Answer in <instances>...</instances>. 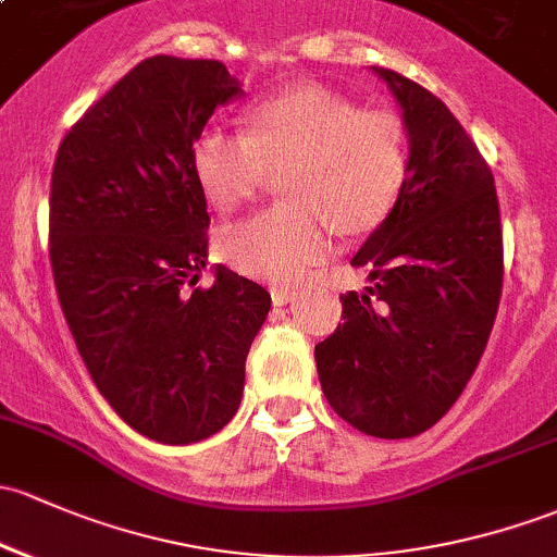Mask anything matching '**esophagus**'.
Wrapping results in <instances>:
<instances>
[{"label": "esophagus", "instance_id": "obj_1", "mask_svg": "<svg viewBox=\"0 0 557 557\" xmlns=\"http://www.w3.org/2000/svg\"><path fill=\"white\" fill-rule=\"evenodd\" d=\"M271 297H273V305H289L297 297V292L284 289V286H273Z\"/></svg>", "mask_w": 557, "mask_h": 557}]
</instances>
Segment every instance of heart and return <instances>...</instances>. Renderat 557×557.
I'll return each instance as SVG.
<instances>
[{"mask_svg":"<svg viewBox=\"0 0 557 557\" xmlns=\"http://www.w3.org/2000/svg\"><path fill=\"white\" fill-rule=\"evenodd\" d=\"M201 190L223 212L249 201L271 170H284L286 201L220 233L236 271L300 284L343 233L376 228L396 207L409 172V137L393 111L361 109L324 85H297L247 111V133L209 124L190 153Z\"/></svg>","mask_w":557,"mask_h":557,"instance_id":"b5f03b06","label":"heart"}]
</instances>
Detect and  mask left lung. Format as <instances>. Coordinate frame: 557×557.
<instances>
[{
  "mask_svg": "<svg viewBox=\"0 0 557 557\" xmlns=\"http://www.w3.org/2000/svg\"><path fill=\"white\" fill-rule=\"evenodd\" d=\"M409 172L396 207L350 265L369 286L343 295L345 324L315 345L321 391L374 438H411L451 409L475 372L502 295L494 175L454 113L391 69Z\"/></svg>",
  "mask_w": 557,
  "mask_h": 557,
  "instance_id": "obj_1",
  "label": "left lung"
}]
</instances>
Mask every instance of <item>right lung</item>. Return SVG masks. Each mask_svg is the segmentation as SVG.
<instances>
[{"mask_svg": "<svg viewBox=\"0 0 557 557\" xmlns=\"http://www.w3.org/2000/svg\"><path fill=\"white\" fill-rule=\"evenodd\" d=\"M220 61L153 55L89 109L58 148L50 260L58 300L100 396L159 444L223 430L271 295L207 268V199L190 153L220 106L242 98Z\"/></svg>", "mask_w": 557, "mask_h": 557, "instance_id": "obj_1", "label": "right lung"}]
</instances>
